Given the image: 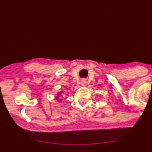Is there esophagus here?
Wrapping results in <instances>:
<instances>
[{
	"mask_svg": "<svg viewBox=\"0 0 152 152\" xmlns=\"http://www.w3.org/2000/svg\"><path fill=\"white\" fill-rule=\"evenodd\" d=\"M85 84H86L85 80H81V85L84 86V85H85Z\"/></svg>",
	"mask_w": 152,
	"mask_h": 152,
	"instance_id": "esophagus-1",
	"label": "esophagus"
}]
</instances>
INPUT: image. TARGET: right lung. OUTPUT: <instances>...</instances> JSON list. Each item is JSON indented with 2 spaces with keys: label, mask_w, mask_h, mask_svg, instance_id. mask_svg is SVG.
Returning <instances> with one entry per match:
<instances>
[{
  "label": "right lung",
  "mask_w": 152,
  "mask_h": 152,
  "mask_svg": "<svg viewBox=\"0 0 152 152\" xmlns=\"http://www.w3.org/2000/svg\"><path fill=\"white\" fill-rule=\"evenodd\" d=\"M56 99H57L58 100H59V99H60V95H59V94H58V96H56Z\"/></svg>",
  "instance_id": "obj_1"
}]
</instances>
